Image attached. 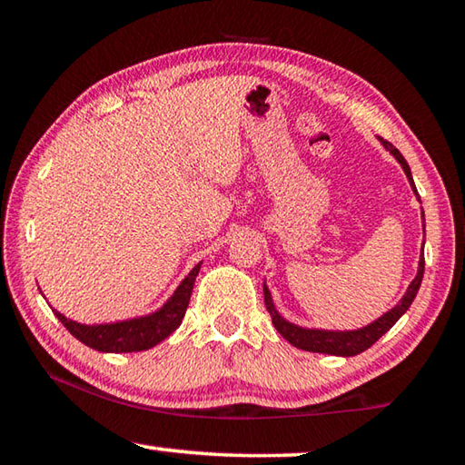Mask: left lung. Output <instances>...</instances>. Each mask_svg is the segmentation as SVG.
Returning a JSON list of instances; mask_svg holds the SVG:
<instances>
[{
  "label": "left lung",
  "instance_id": "8db88e82",
  "mask_svg": "<svg viewBox=\"0 0 465 465\" xmlns=\"http://www.w3.org/2000/svg\"><path fill=\"white\" fill-rule=\"evenodd\" d=\"M381 143L390 149V152L396 155V160L402 163V168L406 172L408 180H411V184L416 193V186H414V180L411 174V168H408V163L404 160V155L398 152L396 147H393L390 141L381 139ZM419 194V193H416ZM422 274H424V258L420 256V262H419V272H416L414 281L411 282V287H408L406 295L402 297V302H400L396 308L390 310L388 313H383V316L373 322V324H369L361 330H352V332H330V330H308V328H299L289 324V322L282 320L277 310H274L272 305V299L269 289L264 287V305L266 310H269L271 318H272V324L274 328L279 330V334L289 341L297 349H303V351H310V352H326V355H338V357H352V355H359V352L367 351L369 346L375 344L380 338L388 332V330L396 324L400 320V316L411 308V303L414 302L416 293H419L420 289V282H422Z\"/></svg>",
  "mask_w": 465,
  "mask_h": 465
}]
</instances>
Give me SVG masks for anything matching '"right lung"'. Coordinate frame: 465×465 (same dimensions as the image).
I'll return each instance as SVG.
<instances>
[{
	"label": "right lung",
	"mask_w": 465,
	"mask_h": 465,
	"mask_svg": "<svg viewBox=\"0 0 465 465\" xmlns=\"http://www.w3.org/2000/svg\"><path fill=\"white\" fill-rule=\"evenodd\" d=\"M199 269L201 264H196L194 269L188 272V277L180 282V287L176 289V293L170 297V302L163 305L160 312L152 313V316L100 326L77 324V322L65 318L59 312H54V316H57L61 324L69 330V334H74L77 341L90 346V349H96L100 352L147 351L157 342H162L163 338H168L180 324H183Z\"/></svg>",
	"instance_id": "add662e5"
}]
</instances>
